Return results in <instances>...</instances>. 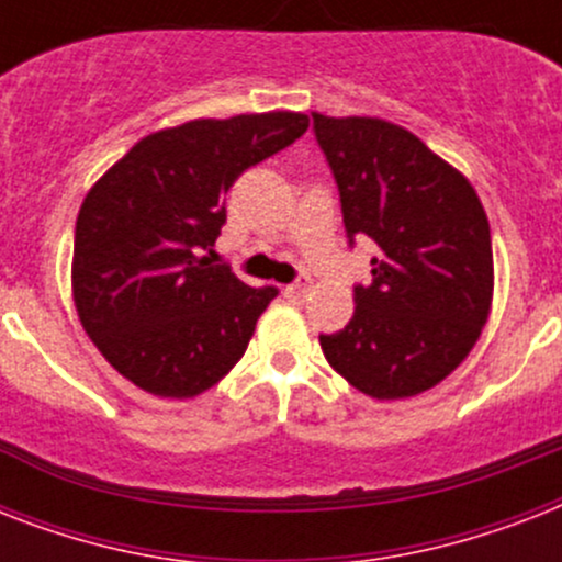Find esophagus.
I'll return each mask as SVG.
<instances>
[{"instance_id": "34e87169", "label": "esophagus", "mask_w": 562, "mask_h": 562, "mask_svg": "<svg viewBox=\"0 0 562 562\" xmlns=\"http://www.w3.org/2000/svg\"><path fill=\"white\" fill-rule=\"evenodd\" d=\"M308 289H312V280H308V277H297L291 285L282 289V294H285L289 300H303L308 294Z\"/></svg>"}]
</instances>
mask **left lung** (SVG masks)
I'll list each match as a JSON object with an SVG mask.
<instances>
[{"label":"left lung","instance_id":"8db88e82","mask_svg":"<svg viewBox=\"0 0 562 562\" xmlns=\"http://www.w3.org/2000/svg\"><path fill=\"white\" fill-rule=\"evenodd\" d=\"M341 198L344 229L379 254L356 312L321 335L326 361L373 400L414 396L452 373L493 297V245L479 194L417 136L382 119L312 113Z\"/></svg>","mask_w":562,"mask_h":562}]
</instances>
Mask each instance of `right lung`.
Instances as JSON below:
<instances>
[{"label":"right lung","instance_id":"right-lung-1","mask_svg":"<svg viewBox=\"0 0 562 562\" xmlns=\"http://www.w3.org/2000/svg\"><path fill=\"white\" fill-rule=\"evenodd\" d=\"M303 113L198 119L139 139L83 198L72 294L101 356L154 396L221 382L280 291L212 262L227 192L250 166L306 134Z\"/></svg>","mask_w":562,"mask_h":562}]
</instances>
